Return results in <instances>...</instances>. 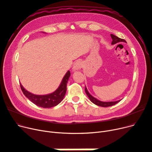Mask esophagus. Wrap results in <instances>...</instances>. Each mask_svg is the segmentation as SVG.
<instances>
[{"instance_id":"esophagus-1","label":"esophagus","mask_w":152,"mask_h":152,"mask_svg":"<svg viewBox=\"0 0 152 152\" xmlns=\"http://www.w3.org/2000/svg\"><path fill=\"white\" fill-rule=\"evenodd\" d=\"M83 66V64L82 63V61H77L75 63L74 65H73V67H72V69H73L74 71H76V70H78L81 69Z\"/></svg>"}]
</instances>
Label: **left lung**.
<instances>
[{"instance_id": "1", "label": "left lung", "mask_w": 152, "mask_h": 152, "mask_svg": "<svg viewBox=\"0 0 152 152\" xmlns=\"http://www.w3.org/2000/svg\"><path fill=\"white\" fill-rule=\"evenodd\" d=\"M110 37H111L112 39H113V42H112V43H111L112 45H114V44H116L117 43H120V42H126V41H125V39L118 38V37H117V36H115L113 34H110ZM85 92H86V93L87 96H88V97L89 98L90 101L92 103H94V104H96L97 105H99V106H101V107H110V106H112V105H114L116 104L117 103H118V102L121 101V100L117 101H111V102H102V101H101L97 99H96L93 96H92L89 93V92H88V89H87V88L86 86H85Z\"/></svg>"}]
</instances>
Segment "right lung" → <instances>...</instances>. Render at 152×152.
I'll return each instance as SVG.
<instances>
[{
    "label": "right lung",
    "instance_id": "1",
    "mask_svg": "<svg viewBox=\"0 0 152 152\" xmlns=\"http://www.w3.org/2000/svg\"><path fill=\"white\" fill-rule=\"evenodd\" d=\"M68 71L63 77L62 81L58 88L53 93L47 95H35L27 91L20 84V88L23 94L35 105L43 108H50L57 105L63 99L66 92L67 83L70 76Z\"/></svg>",
    "mask_w": 152,
    "mask_h": 152
}]
</instances>
